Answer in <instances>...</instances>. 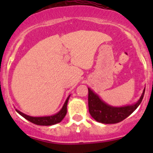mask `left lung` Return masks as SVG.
I'll return each mask as SVG.
<instances>
[{"label": "left lung", "instance_id": "obj_1", "mask_svg": "<svg viewBox=\"0 0 153 153\" xmlns=\"http://www.w3.org/2000/svg\"><path fill=\"white\" fill-rule=\"evenodd\" d=\"M88 106L91 116L102 124H116L127 118L140 105L144 95L145 89L137 103L121 107L108 105L89 88H88Z\"/></svg>", "mask_w": 153, "mask_h": 153}]
</instances>
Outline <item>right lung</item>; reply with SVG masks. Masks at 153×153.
I'll use <instances>...</instances> for the list:
<instances>
[{"label": "right lung", "mask_w": 153, "mask_h": 153, "mask_svg": "<svg viewBox=\"0 0 153 153\" xmlns=\"http://www.w3.org/2000/svg\"><path fill=\"white\" fill-rule=\"evenodd\" d=\"M70 95L68 96V98L66 100L65 103H64V106H63L62 109L56 113L55 115H50V116H44V117H32L29 116V115H26V114L23 113V112H20L19 110L16 109L17 112L21 115V116L24 117V118H26L27 120H28L30 122L33 123V124H37V125H41V126H50V125H54L58 123H60L64 118L65 117L66 114L67 112V103L69 101V98Z\"/></svg>", "instance_id": "add662e5"}]
</instances>
